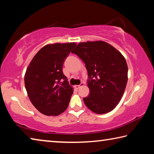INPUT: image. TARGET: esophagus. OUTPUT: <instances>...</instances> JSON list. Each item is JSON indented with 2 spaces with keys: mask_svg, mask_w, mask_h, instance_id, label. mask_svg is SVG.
<instances>
[{
  "mask_svg": "<svg viewBox=\"0 0 154 154\" xmlns=\"http://www.w3.org/2000/svg\"><path fill=\"white\" fill-rule=\"evenodd\" d=\"M83 85H84V83H81L80 85H75V89H79V88H80L82 86H83Z\"/></svg>",
  "mask_w": 154,
  "mask_h": 154,
  "instance_id": "34e87169",
  "label": "esophagus"
}]
</instances>
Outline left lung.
I'll return each mask as SVG.
<instances>
[{"instance_id": "8db88e82", "label": "left lung", "mask_w": 154, "mask_h": 154, "mask_svg": "<svg viewBox=\"0 0 154 154\" xmlns=\"http://www.w3.org/2000/svg\"><path fill=\"white\" fill-rule=\"evenodd\" d=\"M85 63L90 94L83 102L91 111L104 114L116 107L123 96L128 82L124 57L102 41L80 43L72 51Z\"/></svg>"}]
</instances>
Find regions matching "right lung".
Listing matches in <instances>:
<instances>
[{
    "instance_id": "1",
    "label": "right lung",
    "mask_w": 154,
    "mask_h": 154,
    "mask_svg": "<svg viewBox=\"0 0 154 154\" xmlns=\"http://www.w3.org/2000/svg\"><path fill=\"white\" fill-rule=\"evenodd\" d=\"M75 45L69 43L44 46L27 68L24 83L28 96L35 107L45 116H58L69 106L73 89L62 66Z\"/></svg>"
}]
</instances>
